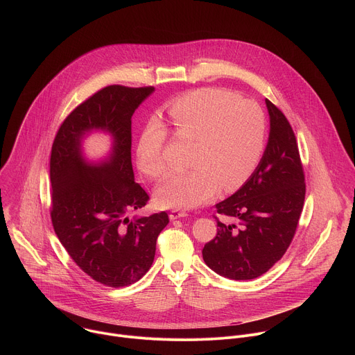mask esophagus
Returning <instances> with one entry per match:
<instances>
[{
	"instance_id": "esophagus-1",
	"label": "esophagus",
	"mask_w": 355,
	"mask_h": 355,
	"mask_svg": "<svg viewBox=\"0 0 355 355\" xmlns=\"http://www.w3.org/2000/svg\"><path fill=\"white\" fill-rule=\"evenodd\" d=\"M188 216V214L185 211H180V209H173L170 212V219L171 220H175V219H180V218H185Z\"/></svg>"
}]
</instances>
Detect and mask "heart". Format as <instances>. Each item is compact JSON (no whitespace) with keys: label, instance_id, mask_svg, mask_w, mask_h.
<instances>
[{"label":"heart","instance_id":"heart-1","mask_svg":"<svg viewBox=\"0 0 355 355\" xmlns=\"http://www.w3.org/2000/svg\"><path fill=\"white\" fill-rule=\"evenodd\" d=\"M175 135L195 141L193 170L168 175L156 189L162 207L191 209L214 199L220 188H240L256 171L266 147L267 118L254 101L239 99L219 88H199L175 99L168 108ZM167 129L151 121L140 135L136 160L150 180H159L167 164L163 148Z\"/></svg>","mask_w":355,"mask_h":355}]
</instances>
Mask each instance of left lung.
Masks as SVG:
<instances>
[{"instance_id":"1","label":"left lung","mask_w":355,"mask_h":355,"mask_svg":"<svg viewBox=\"0 0 355 355\" xmlns=\"http://www.w3.org/2000/svg\"><path fill=\"white\" fill-rule=\"evenodd\" d=\"M270 136L251 177L232 196L216 204L218 233L202 257L216 274L230 279H254L282 259L289 247L305 200V174L295 133L285 115L266 99Z\"/></svg>"}]
</instances>
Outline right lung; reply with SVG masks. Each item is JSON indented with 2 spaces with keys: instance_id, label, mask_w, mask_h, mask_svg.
Returning <instances> with one entry per match:
<instances>
[{
  "instance_id": "add662e5",
  "label": "right lung",
  "mask_w": 355,
  "mask_h": 355,
  "mask_svg": "<svg viewBox=\"0 0 355 355\" xmlns=\"http://www.w3.org/2000/svg\"><path fill=\"white\" fill-rule=\"evenodd\" d=\"M155 87L108 85L80 104L60 125L50 156L53 229L73 261L94 281L122 288L153 264L166 212L129 218L148 195L135 182L132 116ZM94 130L113 136L110 156L89 164L80 141Z\"/></svg>"
}]
</instances>
